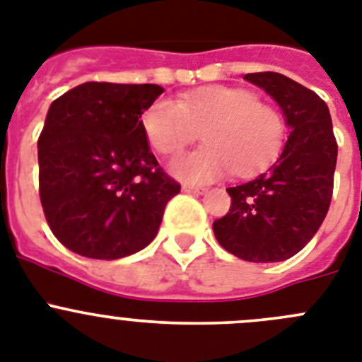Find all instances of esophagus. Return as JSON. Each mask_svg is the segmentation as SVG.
Wrapping results in <instances>:
<instances>
[{
  "instance_id": "1",
  "label": "esophagus",
  "mask_w": 362,
  "mask_h": 362,
  "mask_svg": "<svg viewBox=\"0 0 362 362\" xmlns=\"http://www.w3.org/2000/svg\"><path fill=\"white\" fill-rule=\"evenodd\" d=\"M182 191H184V193H189V194H204L205 193V189L204 187H198V185H182Z\"/></svg>"
}]
</instances>
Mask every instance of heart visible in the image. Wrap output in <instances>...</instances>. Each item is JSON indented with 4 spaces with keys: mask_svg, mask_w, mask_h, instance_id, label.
Wrapping results in <instances>:
<instances>
[{
    "mask_svg": "<svg viewBox=\"0 0 362 362\" xmlns=\"http://www.w3.org/2000/svg\"><path fill=\"white\" fill-rule=\"evenodd\" d=\"M141 122L149 144L162 155H175L202 132L204 148L169 164V171L189 184H207L229 169L236 177L258 173L278 157L286 133L285 119L274 106L230 86L202 88L178 103L157 99Z\"/></svg>",
    "mask_w": 362,
    "mask_h": 362,
    "instance_id": "1",
    "label": "heart"
}]
</instances>
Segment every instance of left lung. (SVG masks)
<instances>
[{
  "label": "left lung",
  "instance_id": "8db88e82",
  "mask_svg": "<svg viewBox=\"0 0 362 362\" xmlns=\"http://www.w3.org/2000/svg\"><path fill=\"white\" fill-rule=\"evenodd\" d=\"M265 90L291 133L278 160L252 180L229 187L230 209L213 230L227 252L252 263L292 258L328 213L337 142L328 106L317 93L276 71L243 77Z\"/></svg>",
  "mask_w": 362,
  "mask_h": 362
}]
</instances>
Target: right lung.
<instances>
[{
    "label": "right lung",
    "instance_id": "obj_1",
    "mask_svg": "<svg viewBox=\"0 0 362 362\" xmlns=\"http://www.w3.org/2000/svg\"><path fill=\"white\" fill-rule=\"evenodd\" d=\"M158 84L84 83L50 104L37 141L39 197L71 252L119 259L157 236L180 193L151 153L141 117Z\"/></svg>",
    "mask_w": 362,
    "mask_h": 362
}]
</instances>
